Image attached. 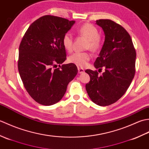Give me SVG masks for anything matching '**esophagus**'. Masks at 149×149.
<instances>
[{
	"mask_svg": "<svg viewBox=\"0 0 149 149\" xmlns=\"http://www.w3.org/2000/svg\"><path fill=\"white\" fill-rule=\"evenodd\" d=\"M83 72H84V70L83 68L78 67V73H79V74H83Z\"/></svg>",
	"mask_w": 149,
	"mask_h": 149,
	"instance_id": "34e87169",
	"label": "esophagus"
}]
</instances>
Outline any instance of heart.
I'll return each instance as SVG.
<instances>
[{
    "instance_id": "1",
    "label": "heart",
    "mask_w": 149,
    "mask_h": 149,
    "mask_svg": "<svg viewBox=\"0 0 149 149\" xmlns=\"http://www.w3.org/2000/svg\"><path fill=\"white\" fill-rule=\"evenodd\" d=\"M77 33L87 39L86 48L92 52H96L101 47L100 37L97 28L90 24H84L76 29ZM73 38L69 33L65 34L62 39V43L66 51L71 52L73 49ZM91 56L88 52H76L72 54L68 58V61L79 67H84L90 61Z\"/></svg>"
}]
</instances>
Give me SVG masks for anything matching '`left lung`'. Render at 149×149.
Returning a JSON list of instances; mask_svg holds the SVG:
<instances>
[{
	"label": "left lung",
	"mask_w": 149,
	"mask_h": 149,
	"mask_svg": "<svg viewBox=\"0 0 149 149\" xmlns=\"http://www.w3.org/2000/svg\"><path fill=\"white\" fill-rule=\"evenodd\" d=\"M96 24L102 28L105 40L94 66L105 72L86 70L90 81L86 90L91 100L100 106L116 102L128 89L135 74L136 50L131 38L124 28L109 19Z\"/></svg>",
	"instance_id": "left-lung-1"
}]
</instances>
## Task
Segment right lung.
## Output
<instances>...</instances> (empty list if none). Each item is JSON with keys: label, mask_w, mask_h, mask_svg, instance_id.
Segmentation results:
<instances>
[{"label": "right lung", "mask_w": 149, "mask_h": 149, "mask_svg": "<svg viewBox=\"0 0 149 149\" xmlns=\"http://www.w3.org/2000/svg\"><path fill=\"white\" fill-rule=\"evenodd\" d=\"M74 23V20L45 15L31 24L21 41L19 74L28 93L42 105L58 102L78 72L72 63L61 66L66 59L63 37Z\"/></svg>", "instance_id": "1"}]
</instances>
